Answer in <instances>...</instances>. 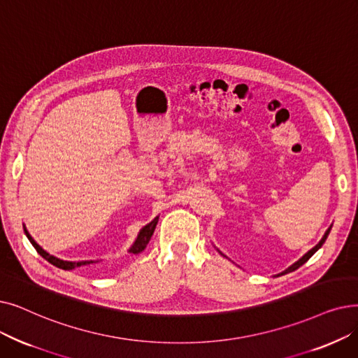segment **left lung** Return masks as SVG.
I'll use <instances>...</instances> for the list:
<instances>
[{
    "label": "left lung",
    "mask_w": 358,
    "mask_h": 358,
    "mask_svg": "<svg viewBox=\"0 0 358 358\" xmlns=\"http://www.w3.org/2000/svg\"><path fill=\"white\" fill-rule=\"evenodd\" d=\"M331 229H332V225H331V227H329L328 229H326V232H324V234H323L322 240H320V241H319V243H317V244H316V245H315V247L312 248V250H308V252H307V253H306V255H304L303 257H300V259H299L297 262H295V263H292V265H291L289 268H287V269H285L284 272H281V273H278L276 276H281V275H285V273L294 272L295 269H299L300 266H303V265H304V263H306V262H307V260H308L310 257H312V256H313V255H315V253H316V252L319 250V248H320V247L323 245V243L326 241V238H328V236H329V232H331ZM216 250H217V248H216ZM217 252H220V250H217ZM220 255H222L224 257H227V256H225V255H224L222 252H220Z\"/></svg>",
    "instance_id": "obj_1"
}]
</instances>
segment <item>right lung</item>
Wrapping results in <instances>:
<instances>
[{"instance_id": "obj_1", "label": "right lung", "mask_w": 358, "mask_h": 358, "mask_svg": "<svg viewBox=\"0 0 358 358\" xmlns=\"http://www.w3.org/2000/svg\"><path fill=\"white\" fill-rule=\"evenodd\" d=\"M158 220H159V216L155 217L153 221H150L148 225H145L141 231H138V234H137V237H136L134 243H133V244H131V247L129 248V253L137 255V253H141V252H143V250H145L146 245H148V243L150 241V237L153 236V231H155V228H157ZM23 229H24V234H26V237L29 238V241L32 243V245L36 248V252H38V253H39L45 260H48V262L51 263V265H54V266H57V268H59V269L71 271V269H74V268H80V266L92 265V263H98V262H101V260H80V262H70V260H63V259H59V257H55V256L50 255V253L46 252V250H43V248H42V247H41V245L34 240V237L29 234V231H27L26 225H23Z\"/></svg>"}]
</instances>
